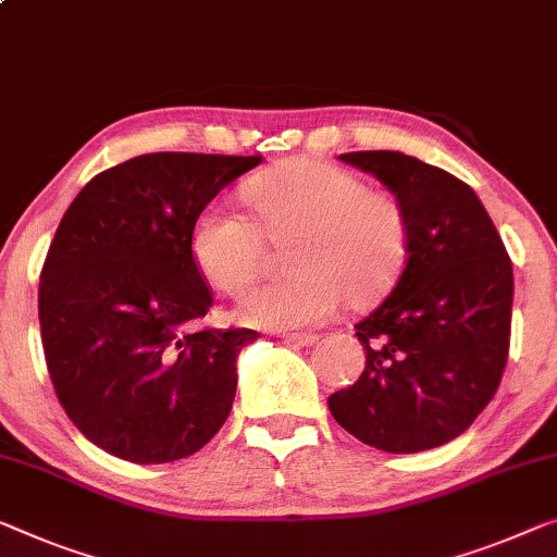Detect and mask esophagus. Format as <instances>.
Listing matches in <instances>:
<instances>
[{
	"label": "esophagus",
	"instance_id": "1",
	"mask_svg": "<svg viewBox=\"0 0 557 557\" xmlns=\"http://www.w3.org/2000/svg\"><path fill=\"white\" fill-rule=\"evenodd\" d=\"M284 341L296 346H313L319 336H315V333H284Z\"/></svg>",
	"mask_w": 557,
	"mask_h": 557
}]
</instances>
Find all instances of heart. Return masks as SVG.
<instances>
[{"label": "heart", "instance_id": "b5f03b06", "mask_svg": "<svg viewBox=\"0 0 557 557\" xmlns=\"http://www.w3.org/2000/svg\"><path fill=\"white\" fill-rule=\"evenodd\" d=\"M253 221L221 203L194 219L196 269L221 294H242L263 261V238L284 249L288 276L267 281L238 306L261 329L319 326L348 306L386 294L408 253V213L396 196L368 189L354 171L321 159H290L249 178L242 189Z\"/></svg>", "mask_w": 557, "mask_h": 557}]
</instances>
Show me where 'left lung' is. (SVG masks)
<instances>
[{
  "mask_svg": "<svg viewBox=\"0 0 557 557\" xmlns=\"http://www.w3.org/2000/svg\"><path fill=\"white\" fill-rule=\"evenodd\" d=\"M408 213L396 286L356 323L366 368L329 408L366 446L438 448L468 431L500 386L510 346L512 267L468 184L400 151H350Z\"/></svg>",
  "mask_w": 557,
  "mask_h": 557,
  "instance_id": "obj_1",
  "label": "left lung"
}]
</instances>
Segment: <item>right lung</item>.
Segmentation results:
<instances>
[{"instance_id": "1", "label": "right lung", "mask_w": 557, "mask_h": 557, "mask_svg": "<svg viewBox=\"0 0 557 557\" xmlns=\"http://www.w3.org/2000/svg\"><path fill=\"white\" fill-rule=\"evenodd\" d=\"M261 157L159 151L76 194L39 281V326L59 404L87 438L132 463L201 450L228 418L251 329H203L211 290L189 249L194 219Z\"/></svg>"}]
</instances>
